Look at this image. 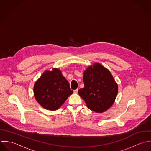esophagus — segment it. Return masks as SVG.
Segmentation results:
<instances>
[{"instance_id": "1", "label": "esophagus", "mask_w": 151, "mask_h": 151, "mask_svg": "<svg viewBox=\"0 0 151 151\" xmlns=\"http://www.w3.org/2000/svg\"><path fill=\"white\" fill-rule=\"evenodd\" d=\"M78 89H76V90H74V91H73V92H74V93L76 94V93H78Z\"/></svg>"}]
</instances>
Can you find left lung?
<instances>
[{
  "instance_id": "1",
  "label": "left lung",
  "mask_w": 151,
  "mask_h": 151,
  "mask_svg": "<svg viewBox=\"0 0 151 151\" xmlns=\"http://www.w3.org/2000/svg\"><path fill=\"white\" fill-rule=\"evenodd\" d=\"M83 81L85 87L78 91V94L90 110L101 113L112 106L119 88L108 69L96 62L84 71Z\"/></svg>"
}]
</instances>
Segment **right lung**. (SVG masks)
I'll return each mask as SVG.
<instances>
[{"label": "right lung", "mask_w": 151, "mask_h": 151, "mask_svg": "<svg viewBox=\"0 0 151 151\" xmlns=\"http://www.w3.org/2000/svg\"><path fill=\"white\" fill-rule=\"evenodd\" d=\"M73 93L61 70L56 68L45 70L34 85L35 100L42 107L51 111L60 108Z\"/></svg>", "instance_id": "right-lung-1"}]
</instances>
